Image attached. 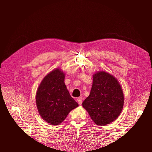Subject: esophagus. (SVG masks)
Masks as SVG:
<instances>
[{
	"mask_svg": "<svg viewBox=\"0 0 152 152\" xmlns=\"http://www.w3.org/2000/svg\"><path fill=\"white\" fill-rule=\"evenodd\" d=\"M77 101L78 103H79V104H82V98H81V97L78 98L77 99Z\"/></svg>",
	"mask_w": 152,
	"mask_h": 152,
	"instance_id": "1",
	"label": "esophagus"
}]
</instances>
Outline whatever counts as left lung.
<instances>
[{
	"label": "left lung",
	"mask_w": 152,
	"mask_h": 152,
	"mask_svg": "<svg viewBox=\"0 0 152 152\" xmlns=\"http://www.w3.org/2000/svg\"><path fill=\"white\" fill-rule=\"evenodd\" d=\"M124 94L117 80L104 72L93 75L89 96L82 103L95 124L106 126L119 116L124 105Z\"/></svg>",
	"instance_id": "obj_1"
}]
</instances>
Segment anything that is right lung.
Here are the masks:
<instances>
[{
	"label": "right lung",
	"mask_w": 152,
	"mask_h": 152,
	"mask_svg": "<svg viewBox=\"0 0 152 152\" xmlns=\"http://www.w3.org/2000/svg\"><path fill=\"white\" fill-rule=\"evenodd\" d=\"M39 114L53 125L61 124L71 110L79 104L71 97L65 84V74L59 69L45 76L36 94Z\"/></svg>",
	"instance_id": "1"
}]
</instances>
